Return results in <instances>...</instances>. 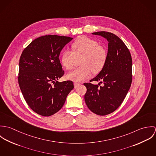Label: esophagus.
<instances>
[{"mask_svg":"<svg viewBox=\"0 0 156 156\" xmlns=\"http://www.w3.org/2000/svg\"><path fill=\"white\" fill-rule=\"evenodd\" d=\"M80 83H74V88H77V87H79V86H80Z\"/></svg>","mask_w":156,"mask_h":156,"instance_id":"1","label":"esophagus"}]
</instances>
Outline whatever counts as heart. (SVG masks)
<instances>
[{"instance_id":"b5f03b06","label":"heart","mask_w":156,"mask_h":156,"mask_svg":"<svg viewBox=\"0 0 156 156\" xmlns=\"http://www.w3.org/2000/svg\"><path fill=\"white\" fill-rule=\"evenodd\" d=\"M73 51L65 50L61 56V64L68 71L74 66L76 57L83 56L80 66L68 74L67 78L74 82H81L89 77L92 71L97 74L104 68L108 57L106 49L93 40L87 37H80L71 45Z\"/></svg>"}]
</instances>
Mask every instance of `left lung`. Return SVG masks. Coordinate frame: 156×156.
Segmentation results:
<instances>
[{
    "instance_id": "8db88e82",
    "label": "left lung",
    "mask_w": 156,
    "mask_h": 156,
    "mask_svg": "<svg viewBox=\"0 0 156 156\" xmlns=\"http://www.w3.org/2000/svg\"><path fill=\"white\" fill-rule=\"evenodd\" d=\"M92 34L107 40L108 57L102 70L90 80L100 81L98 85L84 83L87 89L85 101L90 111L104 116L119 108L130 89L132 81V59L127 46L115 34L105 31ZM102 82L104 85L98 87Z\"/></svg>"
}]
</instances>
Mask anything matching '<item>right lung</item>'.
Here are the masks:
<instances>
[{"label": "right lung", "mask_w": 156, "mask_h": 156, "mask_svg": "<svg viewBox=\"0 0 156 156\" xmlns=\"http://www.w3.org/2000/svg\"><path fill=\"white\" fill-rule=\"evenodd\" d=\"M73 38L45 35L36 38L23 51L19 61V84L33 111L49 116L59 111L74 88L71 80L59 82L64 74L59 57Z\"/></svg>", "instance_id": "1"}]
</instances>
